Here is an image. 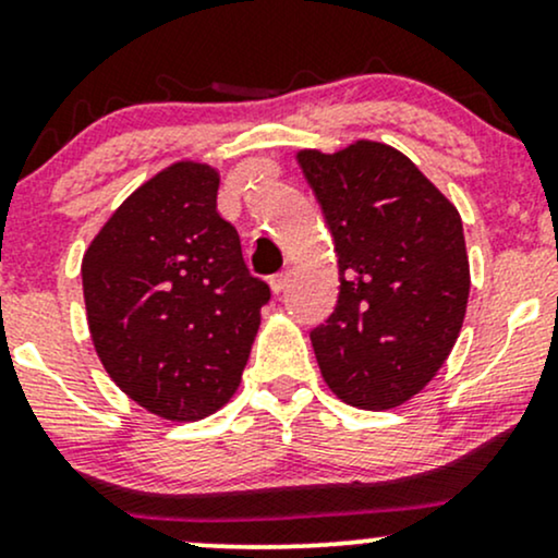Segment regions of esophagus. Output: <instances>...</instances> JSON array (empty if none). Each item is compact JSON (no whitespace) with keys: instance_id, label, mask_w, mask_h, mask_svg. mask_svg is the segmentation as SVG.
<instances>
[{"instance_id":"1","label":"esophagus","mask_w":558,"mask_h":558,"mask_svg":"<svg viewBox=\"0 0 558 558\" xmlns=\"http://www.w3.org/2000/svg\"><path fill=\"white\" fill-rule=\"evenodd\" d=\"M288 280H291V272H288V270H283V272H275L272 278H270V288H272L275 293L286 291V288H288Z\"/></svg>"}]
</instances>
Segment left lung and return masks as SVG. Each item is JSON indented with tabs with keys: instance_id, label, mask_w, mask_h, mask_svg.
Wrapping results in <instances>:
<instances>
[{
	"instance_id": "8db88e82",
	"label": "left lung",
	"mask_w": 558,
	"mask_h": 558,
	"mask_svg": "<svg viewBox=\"0 0 558 558\" xmlns=\"http://www.w3.org/2000/svg\"><path fill=\"white\" fill-rule=\"evenodd\" d=\"M336 243L338 304L312 330L323 380L343 403L386 412L420 393L457 343L470 299L459 209L393 146L360 138L299 149Z\"/></svg>"
}]
</instances>
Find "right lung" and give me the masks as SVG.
<instances>
[{
    "mask_svg": "<svg viewBox=\"0 0 558 558\" xmlns=\"http://www.w3.org/2000/svg\"><path fill=\"white\" fill-rule=\"evenodd\" d=\"M220 170L178 159L141 183L81 262L88 332L131 401L170 422L226 407L270 299L217 213Z\"/></svg>",
    "mask_w": 558,
    "mask_h": 558,
    "instance_id": "right-lung-1",
    "label": "right lung"
}]
</instances>
